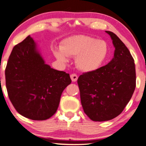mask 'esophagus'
<instances>
[{
    "instance_id": "34e87169",
    "label": "esophagus",
    "mask_w": 146,
    "mask_h": 146,
    "mask_svg": "<svg viewBox=\"0 0 146 146\" xmlns=\"http://www.w3.org/2000/svg\"><path fill=\"white\" fill-rule=\"evenodd\" d=\"M70 78H71L72 81V82H76V81H77L78 77L77 74H72L70 75Z\"/></svg>"
}]
</instances>
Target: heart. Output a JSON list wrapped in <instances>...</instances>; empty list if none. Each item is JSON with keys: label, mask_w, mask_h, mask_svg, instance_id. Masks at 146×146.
I'll return each instance as SVG.
<instances>
[{"label": "heart", "mask_w": 146, "mask_h": 146, "mask_svg": "<svg viewBox=\"0 0 146 146\" xmlns=\"http://www.w3.org/2000/svg\"><path fill=\"white\" fill-rule=\"evenodd\" d=\"M108 53L106 42L87 35L69 37L62 42L60 50L54 51L56 58L61 62L68 61V56L76 57V66L86 72L100 68L106 61Z\"/></svg>", "instance_id": "heart-1"}]
</instances>
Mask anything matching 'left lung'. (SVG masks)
<instances>
[{"mask_svg":"<svg viewBox=\"0 0 146 146\" xmlns=\"http://www.w3.org/2000/svg\"><path fill=\"white\" fill-rule=\"evenodd\" d=\"M115 50L108 64L78 79L85 113L94 121H105L118 116L131 100L136 87L133 57L124 43L110 31Z\"/></svg>","mask_w":146,"mask_h":146,"instance_id":"1","label":"left lung"}]
</instances>
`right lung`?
Listing matches in <instances>:
<instances>
[{
    "label": "right lung",
    "instance_id": "right-lung-1",
    "mask_svg": "<svg viewBox=\"0 0 146 146\" xmlns=\"http://www.w3.org/2000/svg\"><path fill=\"white\" fill-rule=\"evenodd\" d=\"M11 102L21 115L42 121L54 115L64 89L70 84L69 74L45 63L30 36L13 47L5 70Z\"/></svg>",
    "mask_w": 146,
    "mask_h": 146
}]
</instances>
